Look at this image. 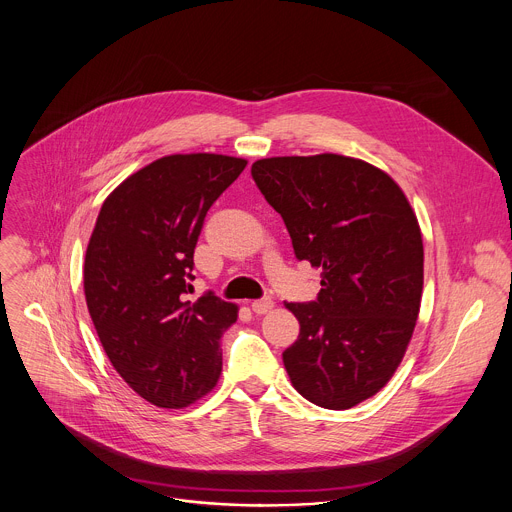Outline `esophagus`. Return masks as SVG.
I'll use <instances>...</instances> for the list:
<instances>
[{
	"mask_svg": "<svg viewBox=\"0 0 512 512\" xmlns=\"http://www.w3.org/2000/svg\"><path fill=\"white\" fill-rule=\"evenodd\" d=\"M271 308H273V300H271V298H261V300H255V302L251 304V310H253L255 314H267Z\"/></svg>",
	"mask_w": 512,
	"mask_h": 512,
	"instance_id": "obj_1",
	"label": "esophagus"
}]
</instances>
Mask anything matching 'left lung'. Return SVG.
<instances>
[{
	"label": "left lung",
	"mask_w": 512,
	"mask_h": 512,
	"mask_svg": "<svg viewBox=\"0 0 512 512\" xmlns=\"http://www.w3.org/2000/svg\"><path fill=\"white\" fill-rule=\"evenodd\" d=\"M281 214L298 261L320 267L314 302H291L300 336L285 371L314 405L350 409L393 377L423 289V243L401 188L379 168L336 154L251 166Z\"/></svg>",
	"instance_id": "1"
}]
</instances>
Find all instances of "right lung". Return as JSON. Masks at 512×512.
<instances>
[{
  "mask_svg": "<svg viewBox=\"0 0 512 512\" xmlns=\"http://www.w3.org/2000/svg\"><path fill=\"white\" fill-rule=\"evenodd\" d=\"M247 162L176 154L141 168L103 202L85 257V298L99 340L145 401L178 409L223 371V332L237 306L212 291L190 304L204 216Z\"/></svg>",
  "mask_w": 512,
  "mask_h": 512,
  "instance_id": "right-lung-1",
  "label": "right lung"
}]
</instances>
